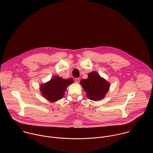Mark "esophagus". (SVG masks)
<instances>
[{
	"instance_id": "obj_1",
	"label": "esophagus",
	"mask_w": 153,
	"mask_h": 153,
	"mask_svg": "<svg viewBox=\"0 0 153 153\" xmlns=\"http://www.w3.org/2000/svg\"><path fill=\"white\" fill-rule=\"evenodd\" d=\"M75 81H76V82L79 83V82H80V79H79V78H76V79H75Z\"/></svg>"
}]
</instances>
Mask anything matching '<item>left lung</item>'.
<instances>
[{
	"label": "left lung",
	"instance_id": "1",
	"mask_svg": "<svg viewBox=\"0 0 153 153\" xmlns=\"http://www.w3.org/2000/svg\"><path fill=\"white\" fill-rule=\"evenodd\" d=\"M80 83L88 97L94 101L103 98L110 86L108 82L95 71L88 74V78L82 80Z\"/></svg>",
	"mask_w": 153,
	"mask_h": 153
}]
</instances>
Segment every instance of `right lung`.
<instances>
[{
    "mask_svg": "<svg viewBox=\"0 0 153 153\" xmlns=\"http://www.w3.org/2000/svg\"><path fill=\"white\" fill-rule=\"evenodd\" d=\"M73 82L71 78L64 79L61 77L55 76L48 82L42 85L40 89L46 99L55 102L62 98L67 87Z\"/></svg>",
    "mask_w": 153,
    "mask_h": 153,
    "instance_id": "right-lung-1",
    "label": "right lung"
}]
</instances>
